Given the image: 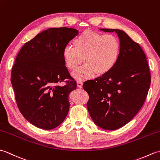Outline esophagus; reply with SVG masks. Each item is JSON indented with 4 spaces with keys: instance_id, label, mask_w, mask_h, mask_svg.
Here are the masks:
<instances>
[{
    "instance_id": "1",
    "label": "esophagus",
    "mask_w": 160,
    "mask_h": 160,
    "mask_svg": "<svg viewBox=\"0 0 160 160\" xmlns=\"http://www.w3.org/2000/svg\"><path fill=\"white\" fill-rule=\"evenodd\" d=\"M77 85H78V87H79V88H82V82L81 80H78L77 81Z\"/></svg>"
}]
</instances>
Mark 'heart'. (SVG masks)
<instances>
[{
  "mask_svg": "<svg viewBox=\"0 0 160 160\" xmlns=\"http://www.w3.org/2000/svg\"><path fill=\"white\" fill-rule=\"evenodd\" d=\"M73 45L64 47L62 58L70 71L81 64L83 58L85 64L73 73L78 80H87L96 73L102 76L109 72L117 64L121 51L120 40L115 35L89 30L80 33Z\"/></svg>",
  "mask_w": 160,
  "mask_h": 160,
  "instance_id": "obj_1",
  "label": "heart"
}]
</instances>
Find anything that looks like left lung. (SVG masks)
Listing matches in <instances>:
<instances>
[{
    "mask_svg": "<svg viewBox=\"0 0 160 160\" xmlns=\"http://www.w3.org/2000/svg\"><path fill=\"white\" fill-rule=\"evenodd\" d=\"M117 33L121 45L117 64L109 72L88 80L83 89L89 94L87 109L93 121L105 130L121 128L143 106L151 85V73L144 51L124 31Z\"/></svg>",
    "mask_w": 160,
    "mask_h": 160,
    "instance_id": "1",
    "label": "left lung"
}]
</instances>
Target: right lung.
<instances>
[{
	"label": "right lung",
	"mask_w": 160,
	"mask_h": 160,
	"mask_svg": "<svg viewBox=\"0 0 160 160\" xmlns=\"http://www.w3.org/2000/svg\"><path fill=\"white\" fill-rule=\"evenodd\" d=\"M78 34L73 28H49L27 42L16 56L11 76L16 104L36 127L51 130L67 117L68 98L77 84L64 62L62 52ZM66 79L69 80L60 86Z\"/></svg>",
	"instance_id": "1"
}]
</instances>
